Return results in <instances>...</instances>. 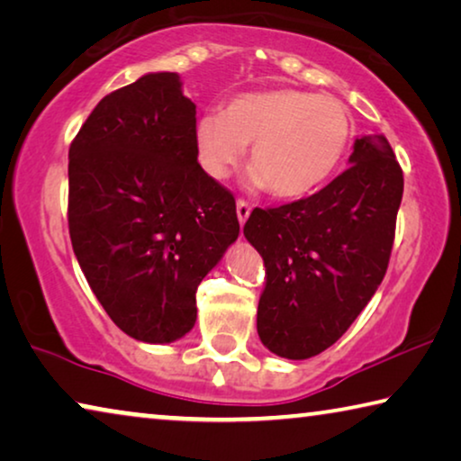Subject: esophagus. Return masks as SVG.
<instances>
[{
	"mask_svg": "<svg viewBox=\"0 0 461 461\" xmlns=\"http://www.w3.org/2000/svg\"><path fill=\"white\" fill-rule=\"evenodd\" d=\"M250 204H248L244 199H238L236 203V213H238V219H240V225L246 223V219L250 217Z\"/></svg>",
	"mask_w": 461,
	"mask_h": 461,
	"instance_id": "obj_1",
	"label": "esophagus"
}]
</instances>
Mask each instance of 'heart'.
Instances as JSON below:
<instances>
[{
	"mask_svg": "<svg viewBox=\"0 0 461 461\" xmlns=\"http://www.w3.org/2000/svg\"><path fill=\"white\" fill-rule=\"evenodd\" d=\"M350 135L347 106L330 96L273 87L231 98L223 113L203 114L194 143L203 170L223 180L250 145V185L276 199L316 191L345 156Z\"/></svg>",
	"mask_w": 461,
	"mask_h": 461,
	"instance_id": "heart-1",
	"label": "heart"
}]
</instances>
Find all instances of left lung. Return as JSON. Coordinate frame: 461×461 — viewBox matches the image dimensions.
Segmentation results:
<instances>
[{
  "mask_svg": "<svg viewBox=\"0 0 461 461\" xmlns=\"http://www.w3.org/2000/svg\"><path fill=\"white\" fill-rule=\"evenodd\" d=\"M350 166L316 194L254 209L244 236L265 260L258 336L270 353L310 359L332 347L384 281L404 176L384 135L355 141Z\"/></svg>",
  "mask_w": 461,
  "mask_h": 461,
  "instance_id": "8db88e82",
  "label": "left lung"
}]
</instances>
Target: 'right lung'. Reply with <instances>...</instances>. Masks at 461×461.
<instances>
[{"label": "right lung", "instance_id": "1", "mask_svg": "<svg viewBox=\"0 0 461 461\" xmlns=\"http://www.w3.org/2000/svg\"><path fill=\"white\" fill-rule=\"evenodd\" d=\"M176 73L98 102L69 148L71 246L94 295L135 340H178L196 287L236 242V199L196 162V106Z\"/></svg>", "mask_w": 461, "mask_h": 461}]
</instances>
